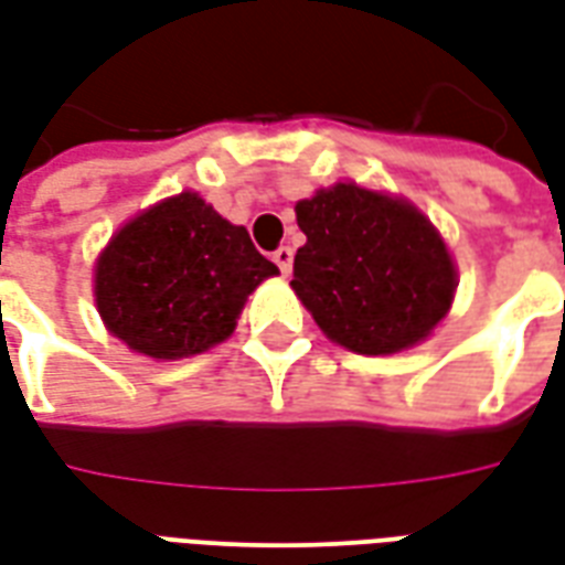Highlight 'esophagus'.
Wrapping results in <instances>:
<instances>
[{"mask_svg":"<svg viewBox=\"0 0 565 565\" xmlns=\"http://www.w3.org/2000/svg\"><path fill=\"white\" fill-rule=\"evenodd\" d=\"M271 260L278 263L281 275H290V269H294V248H290V245H281V248L271 254Z\"/></svg>","mask_w":565,"mask_h":565,"instance_id":"34e87169","label":"esophagus"}]
</instances>
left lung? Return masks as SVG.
I'll use <instances>...</instances> for the list:
<instances>
[{"instance_id": "obj_1", "label": "left lung", "mask_w": 565, "mask_h": 565, "mask_svg": "<svg viewBox=\"0 0 565 565\" xmlns=\"http://www.w3.org/2000/svg\"><path fill=\"white\" fill-rule=\"evenodd\" d=\"M296 221L308 242L296 250L290 284L332 341L383 356L446 317L452 257L411 203L335 185L296 203Z\"/></svg>"}]
</instances>
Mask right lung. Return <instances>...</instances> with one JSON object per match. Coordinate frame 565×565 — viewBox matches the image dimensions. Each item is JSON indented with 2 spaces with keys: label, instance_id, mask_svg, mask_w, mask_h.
<instances>
[{
  "label": "right lung",
  "instance_id": "1",
  "mask_svg": "<svg viewBox=\"0 0 565 565\" xmlns=\"http://www.w3.org/2000/svg\"><path fill=\"white\" fill-rule=\"evenodd\" d=\"M275 271L248 230L185 191L116 233L95 269V302L131 350L182 359L224 341L250 290Z\"/></svg>",
  "mask_w": 565,
  "mask_h": 565
}]
</instances>
